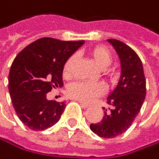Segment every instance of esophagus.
Instances as JSON below:
<instances>
[{"label":"esophagus","instance_id":"34e87169","mask_svg":"<svg viewBox=\"0 0 159 159\" xmlns=\"http://www.w3.org/2000/svg\"><path fill=\"white\" fill-rule=\"evenodd\" d=\"M79 103H80V105H81L83 108H88V107L89 106L88 103H85V102H80V101H79Z\"/></svg>","mask_w":159,"mask_h":159}]
</instances>
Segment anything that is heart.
<instances>
[{"label": "heart", "instance_id": "1", "mask_svg": "<svg viewBox=\"0 0 159 159\" xmlns=\"http://www.w3.org/2000/svg\"><path fill=\"white\" fill-rule=\"evenodd\" d=\"M89 56L92 57L94 62L102 69V72L109 74L110 71L107 67L113 60V55L111 51L102 45H97L89 50ZM76 55H71L64 63L63 66V76L70 78L72 73V68L76 62ZM105 92V88L101 83H87V82H75L70 84L67 89V94L69 97L78 100L80 102H89L93 99L102 96Z\"/></svg>", "mask_w": 159, "mask_h": 159}]
</instances>
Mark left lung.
I'll return each mask as SVG.
<instances>
[{
	"label": "left lung",
	"mask_w": 159,
	"mask_h": 159,
	"mask_svg": "<svg viewBox=\"0 0 159 159\" xmlns=\"http://www.w3.org/2000/svg\"><path fill=\"white\" fill-rule=\"evenodd\" d=\"M116 49L121 64V75L107 103L102 119L90 124V129L102 138L111 139L124 133L138 116L146 95V80L142 60L136 52L116 39L107 40Z\"/></svg>",
	"instance_id": "left-lung-1"
}]
</instances>
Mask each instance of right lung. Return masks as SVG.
Here are the masks:
<instances>
[{
    "mask_svg": "<svg viewBox=\"0 0 159 159\" xmlns=\"http://www.w3.org/2000/svg\"><path fill=\"white\" fill-rule=\"evenodd\" d=\"M84 43L43 37L14 59L8 76L11 102L20 121L30 129L44 130L60 119L65 101H48L46 94L63 86L64 63Z\"/></svg>",
    "mask_w": 159,
    "mask_h": 159,
    "instance_id": "obj_1",
    "label": "right lung"
}]
</instances>
